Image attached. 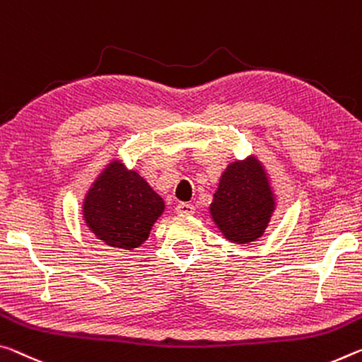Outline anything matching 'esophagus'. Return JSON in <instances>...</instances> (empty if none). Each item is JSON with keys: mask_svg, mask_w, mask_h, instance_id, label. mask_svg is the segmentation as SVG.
Instances as JSON below:
<instances>
[{"mask_svg": "<svg viewBox=\"0 0 362 362\" xmlns=\"http://www.w3.org/2000/svg\"><path fill=\"white\" fill-rule=\"evenodd\" d=\"M175 212L179 216H192L194 212V206L192 203H179L175 206Z\"/></svg>", "mask_w": 362, "mask_h": 362, "instance_id": "1", "label": "esophagus"}]
</instances>
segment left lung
Returning a JSON list of instances; mask_svg holds the SVG:
<instances>
[{"label":"left lung","instance_id":"1","mask_svg":"<svg viewBox=\"0 0 362 362\" xmlns=\"http://www.w3.org/2000/svg\"><path fill=\"white\" fill-rule=\"evenodd\" d=\"M274 197L259 160L250 158L230 164L221 177L211 203V216L226 238L250 243L266 230Z\"/></svg>","mask_w":362,"mask_h":362}]
</instances>
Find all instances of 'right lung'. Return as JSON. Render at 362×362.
<instances>
[{
	"instance_id": "1",
	"label": "right lung",
	"mask_w": 362,
	"mask_h": 362,
	"mask_svg": "<svg viewBox=\"0 0 362 362\" xmlns=\"http://www.w3.org/2000/svg\"><path fill=\"white\" fill-rule=\"evenodd\" d=\"M163 211V198L136 172L117 160L98 177L83 203L90 230L106 245L122 250L145 242Z\"/></svg>"
}]
</instances>
